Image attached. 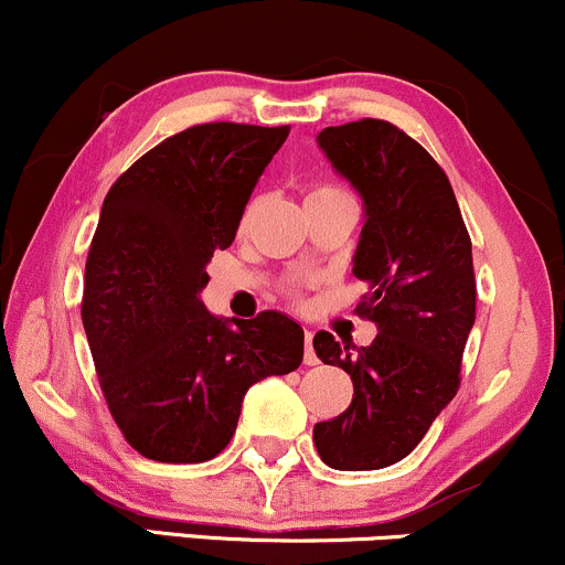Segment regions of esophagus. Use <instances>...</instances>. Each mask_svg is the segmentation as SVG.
Masks as SVG:
<instances>
[{"instance_id":"esophagus-1","label":"esophagus","mask_w":565,"mask_h":565,"mask_svg":"<svg viewBox=\"0 0 565 565\" xmlns=\"http://www.w3.org/2000/svg\"><path fill=\"white\" fill-rule=\"evenodd\" d=\"M303 363L317 365V354H315V347H312V331L303 333Z\"/></svg>"}]
</instances>
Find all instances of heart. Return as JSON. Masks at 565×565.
Segmentation results:
<instances>
[{
	"label": "heart",
	"mask_w": 565,
	"mask_h": 565,
	"mask_svg": "<svg viewBox=\"0 0 565 565\" xmlns=\"http://www.w3.org/2000/svg\"><path fill=\"white\" fill-rule=\"evenodd\" d=\"M307 200H354L350 189L339 186V183H320V186H315L312 192L307 194ZM253 207H248V213H245V218H248Z\"/></svg>",
	"instance_id": "heart-1"
}]
</instances>
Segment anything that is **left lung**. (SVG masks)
I'll return each mask as SVG.
<instances>
[{
    "mask_svg": "<svg viewBox=\"0 0 565 565\" xmlns=\"http://www.w3.org/2000/svg\"><path fill=\"white\" fill-rule=\"evenodd\" d=\"M317 143L363 198L352 275L367 294L354 315L379 333L367 347L315 335L317 358L354 386L344 414L315 424V446L333 470H382L419 446L459 390L478 299L472 243L448 175L401 128L358 119Z\"/></svg>",
    "mask_w": 565,
    "mask_h": 565,
    "instance_id": "left-lung-1",
    "label": "left lung"
}]
</instances>
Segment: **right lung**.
Wrapping results in <instances>:
<instances>
[{"label":"right lung","instance_id":"right-lung-1","mask_svg":"<svg viewBox=\"0 0 565 565\" xmlns=\"http://www.w3.org/2000/svg\"><path fill=\"white\" fill-rule=\"evenodd\" d=\"M290 128L205 122L114 181L85 266L82 322L114 422L146 459L200 465L230 446L245 392L303 360L280 312L226 322L200 301L253 186Z\"/></svg>","mask_w":565,"mask_h":565}]
</instances>
